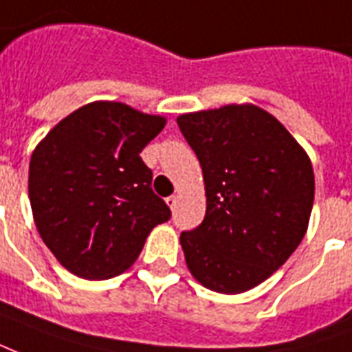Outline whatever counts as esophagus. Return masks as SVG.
Segmentation results:
<instances>
[{
  "mask_svg": "<svg viewBox=\"0 0 352 352\" xmlns=\"http://www.w3.org/2000/svg\"><path fill=\"white\" fill-rule=\"evenodd\" d=\"M177 201H179V197H177V196H169V197H166V203H168V207H169V209H171V210L175 209Z\"/></svg>",
  "mask_w": 352,
  "mask_h": 352,
  "instance_id": "esophagus-1",
  "label": "esophagus"
}]
</instances>
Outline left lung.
I'll list each match as a JSON object with an SVG mask.
<instances>
[{"label":"left lung","mask_w":352,"mask_h":352,"mask_svg":"<svg viewBox=\"0 0 352 352\" xmlns=\"http://www.w3.org/2000/svg\"><path fill=\"white\" fill-rule=\"evenodd\" d=\"M201 164L207 212L181 233L186 267L203 287L236 295L287 261L314 207L311 160L274 116L228 104L177 117Z\"/></svg>","instance_id":"8db88e82"}]
</instances>
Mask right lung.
<instances>
[{"mask_svg":"<svg viewBox=\"0 0 352 352\" xmlns=\"http://www.w3.org/2000/svg\"><path fill=\"white\" fill-rule=\"evenodd\" d=\"M166 126L123 102L72 111L38 143L30 162V203L44 244L72 274H123L171 210L151 188L140 153Z\"/></svg>","mask_w":352,"mask_h":352,"instance_id":"add662e5","label":"right lung"}]
</instances>
